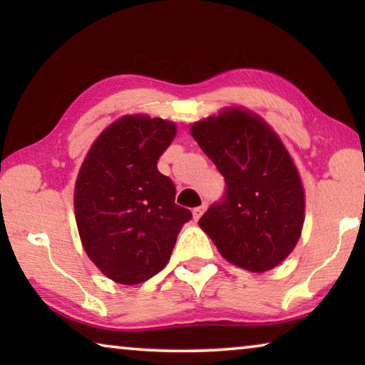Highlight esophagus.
<instances>
[{
  "label": "esophagus",
  "instance_id": "1",
  "mask_svg": "<svg viewBox=\"0 0 365 365\" xmlns=\"http://www.w3.org/2000/svg\"><path fill=\"white\" fill-rule=\"evenodd\" d=\"M206 209H207V206H206V205H201V206L195 207V209H193V219H195V220H200L201 215L206 212Z\"/></svg>",
  "mask_w": 365,
  "mask_h": 365
}]
</instances>
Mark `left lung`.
Masks as SVG:
<instances>
[{"mask_svg":"<svg viewBox=\"0 0 365 365\" xmlns=\"http://www.w3.org/2000/svg\"><path fill=\"white\" fill-rule=\"evenodd\" d=\"M225 177L227 195L200 219L220 256L262 274L292 255L304 225V187L293 158L261 115L227 106L190 127Z\"/></svg>","mask_w":365,"mask_h":365,"instance_id":"1","label":"left lung"}]
</instances>
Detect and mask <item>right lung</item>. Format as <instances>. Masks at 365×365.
Listing matches in <instances>:
<instances>
[{
    "mask_svg": "<svg viewBox=\"0 0 365 365\" xmlns=\"http://www.w3.org/2000/svg\"><path fill=\"white\" fill-rule=\"evenodd\" d=\"M177 135L172 120L127 114L98 135L80 165L73 211L86 256L120 285L150 280L168 265L188 209L158 159Z\"/></svg>",
    "mask_w": 365,
    "mask_h": 365,
    "instance_id": "add662e5",
    "label": "right lung"
}]
</instances>
